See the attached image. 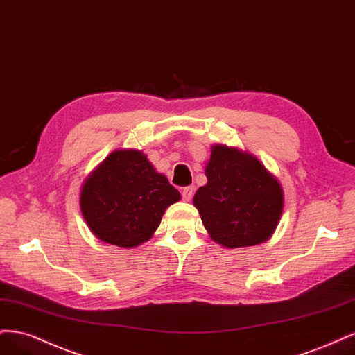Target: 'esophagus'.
Here are the masks:
<instances>
[{"label":"esophagus","mask_w":355,"mask_h":355,"mask_svg":"<svg viewBox=\"0 0 355 355\" xmlns=\"http://www.w3.org/2000/svg\"><path fill=\"white\" fill-rule=\"evenodd\" d=\"M192 196H194V187H185L184 189H182V198H184L185 201H189L192 198Z\"/></svg>","instance_id":"1"}]
</instances>
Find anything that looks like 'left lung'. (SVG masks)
<instances>
[{
  "instance_id": "1",
  "label": "left lung",
  "mask_w": 355,
  "mask_h": 355,
  "mask_svg": "<svg viewBox=\"0 0 355 355\" xmlns=\"http://www.w3.org/2000/svg\"><path fill=\"white\" fill-rule=\"evenodd\" d=\"M207 184L194 206L210 237L228 249L266 241L283 211V189L261 161L235 148L214 145L206 167Z\"/></svg>"
}]
</instances>
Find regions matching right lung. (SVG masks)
Masks as SVG:
<instances>
[{
  "instance_id": "right-lung-1",
  "label": "right lung",
  "mask_w": 355,
  "mask_h": 355,
  "mask_svg": "<svg viewBox=\"0 0 355 355\" xmlns=\"http://www.w3.org/2000/svg\"><path fill=\"white\" fill-rule=\"evenodd\" d=\"M179 200V191L146 155L118 149L85 179L80 206L96 237L132 249L151 239L166 209Z\"/></svg>"
}]
</instances>
